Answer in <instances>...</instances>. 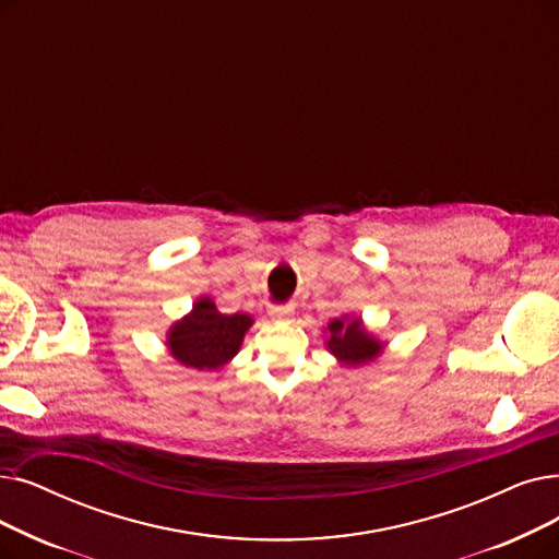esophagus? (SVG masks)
Returning <instances> with one entry per match:
<instances>
[{
    "label": "esophagus",
    "instance_id": "1",
    "mask_svg": "<svg viewBox=\"0 0 559 559\" xmlns=\"http://www.w3.org/2000/svg\"><path fill=\"white\" fill-rule=\"evenodd\" d=\"M270 314L274 320H278V322H285V320H289L295 314V306L293 304H287V306H272L270 308Z\"/></svg>",
    "mask_w": 559,
    "mask_h": 559
}]
</instances>
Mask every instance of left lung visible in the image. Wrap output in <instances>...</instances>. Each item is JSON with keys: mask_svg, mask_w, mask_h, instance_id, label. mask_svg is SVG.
<instances>
[{"mask_svg": "<svg viewBox=\"0 0 559 559\" xmlns=\"http://www.w3.org/2000/svg\"><path fill=\"white\" fill-rule=\"evenodd\" d=\"M326 349L345 366H366L383 352V343L370 335L360 318H335L329 322Z\"/></svg>", "mask_w": 559, "mask_h": 559, "instance_id": "left-lung-1", "label": "left lung"}]
</instances>
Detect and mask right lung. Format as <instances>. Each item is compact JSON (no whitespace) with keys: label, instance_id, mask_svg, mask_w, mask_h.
Returning <instances> with one entry per match:
<instances>
[{"label":"right lung","instance_id":"add662e5","mask_svg":"<svg viewBox=\"0 0 559 559\" xmlns=\"http://www.w3.org/2000/svg\"><path fill=\"white\" fill-rule=\"evenodd\" d=\"M253 324L251 314H224L210 297H201L166 333L171 356L193 370H216L239 352L245 333Z\"/></svg>","mask_w":559,"mask_h":559}]
</instances>
